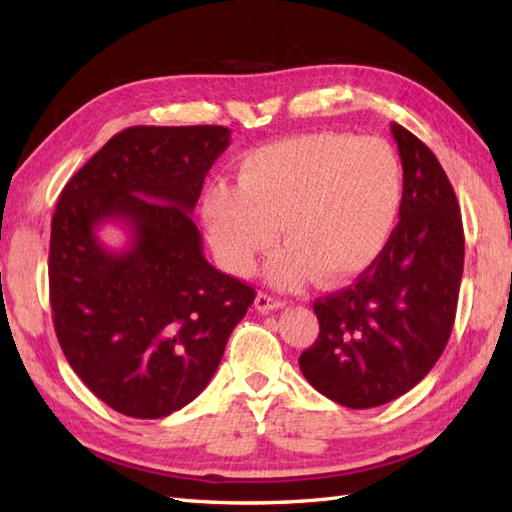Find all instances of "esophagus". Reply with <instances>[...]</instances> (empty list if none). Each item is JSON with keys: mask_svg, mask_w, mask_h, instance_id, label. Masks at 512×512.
<instances>
[{"mask_svg": "<svg viewBox=\"0 0 512 512\" xmlns=\"http://www.w3.org/2000/svg\"><path fill=\"white\" fill-rule=\"evenodd\" d=\"M284 306H286L284 301L270 297V295H266V292H259V295L255 297V308L259 312H273V310H279V308H284Z\"/></svg>", "mask_w": 512, "mask_h": 512, "instance_id": "obj_1", "label": "esophagus"}]
</instances>
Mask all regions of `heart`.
Masks as SVG:
<instances>
[{"label": "heart", "mask_w": 512, "mask_h": 512, "mask_svg": "<svg viewBox=\"0 0 512 512\" xmlns=\"http://www.w3.org/2000/svg\"><path fill=\"white\" fill-rule=\"evenodd\" d=\"M402 198L400 160L383 140L306 134L246 154L237 187L213 184L204 193L202 220L217 259L235 275L253 270L281 224L286 250L270 264V279L341 284L383 255Z\"/></svg>", "instance_id": "heart-1"}]
</instances>
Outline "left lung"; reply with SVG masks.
<instances>
[{
  "label": "left lung",
  "mask_w": 512,
  "mask_h": 512,
  "mask_svg": "<svg viewBox=\"0 0 512 512\" xmlns=\"http://www.w3.org/2000/svg\"><path fill=\"white\" fill-rule=\"evenodd\" d=\"M400 222L354 286L314 301L319 339L299 356L308 383L350 409L396 400L447 347L464 270L458 198L433 151L398 123Z\"/></svg>",
  "instance_id": "left-lung-1"
}]
</instances>
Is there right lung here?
<instances>
[{
	"label": "right lung",
	"instance_id": "add662e5",
	"mask_svg": "<svg viewBox=\"0 0 512 512\" xmlns=\"http://www.w3.org/2000/svg\"><path fill=\"white\" fill-rule=\"evenodd\" d=\"M220 125L129 127L74 173L50 231V306L70 367L129 418H165L209 385L255 290L206 262L193 222ZM121 221L123 251L96 230Z\"/></svg>",
	"mask_w": 512,
	"mask_h": 512
}]
</instances>
